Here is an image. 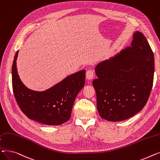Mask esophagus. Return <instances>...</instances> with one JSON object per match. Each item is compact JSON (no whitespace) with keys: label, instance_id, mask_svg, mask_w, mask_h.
<instances>
[{"label":"esophagus","instance_id":"obj_1","mask_svg":"<svg viewBox=\"0 0 160 160\" xmlns=\"http://www.w3.org/2000/svg\"><path fill=\"white\" fill-rule=\"evenodd\" d=\"M93 76H94V73L92 70H88L86 73V78L88 80H91L93 78Z\"/></svg>","mask_w":160,"mask_h":160}]
</instances>
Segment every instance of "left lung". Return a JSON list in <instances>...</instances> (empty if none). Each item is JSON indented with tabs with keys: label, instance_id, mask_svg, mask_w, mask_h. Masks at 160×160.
Masks as SVG:
<instances>
[{
	"label": "left lung",
	"instance_id": "8db88e82",
	"mask_svg": "<svg viewBox=\"0 0 160 160\" xmlns=\"http://www.w3.org/2000/svg\"><path fill=\"white\" fill-rule=\"evenodd\" d=\"M132 38L130 46L95 67L98 78L92 84L97 109L107 121H121L136 114L146 105L152 88L153 52L142 33L134 32Z\"/></svg>",
	"mask_w": 160,
	"mask_h": 160
}]
</instances>
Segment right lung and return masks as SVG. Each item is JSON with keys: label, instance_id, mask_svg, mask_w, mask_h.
<instances>
[{"label": "right lung", "instance_id": "right-lung-1", "mask_svg": "<svg viewBox=\"0 0 160 160\" xmlns=\"http://www.w3.org/2000/svg\"><path fill=\"white\" fill-rule=\"evenodd\" d=\"M16 52L12 65L13 90L17 104L30 119L46 125H60L69 120L73 102L85 83V70L72 73L44 91L27 88L17 69Z\"/></svg>", "mask_w": 160, "mask_h": 160}]
</instances>
